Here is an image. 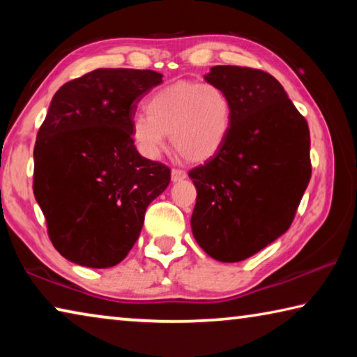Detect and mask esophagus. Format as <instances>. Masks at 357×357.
<instances>
[{
  "instance_id": "1",
  "label": "esophagus",
  "mask_w": 357,
  "mask_h": 357,
  "mask_svg": "<svg viewBox=\"0 0 357 357\" xmlns=\"http://www.w3.org/2000/svg\"><path fill=\"white\" fill-rule=\"evenodd\" d=\"M187 176V173L181 168H173L172 170V181L173 183H178V181H183Z\"/></svg>"
}]
</instances>
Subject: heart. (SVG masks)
Listing matches in <instances>:
<instances>
[{
	"mask_svg": "<svg viewBox=\"0 0 357 357\" xmlns=\"http://www.w3.org/2000/svg\"><path fill=\"white\" fill-rule=\"evenodd\" d=\"M144 113L132 119L130 135L137 149L157 159L167 135L187 160L203 162L225 143L233 107L228 94L211 82H176L157 89L144 102Z\"/></svg>",
	"mask_w": 357,
	"mask_h": 357,
	"instance_id": "obj_1",
	"label": "heart"
}]
</instances>
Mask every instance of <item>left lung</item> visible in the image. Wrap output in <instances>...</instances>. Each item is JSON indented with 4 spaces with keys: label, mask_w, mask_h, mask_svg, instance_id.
<instances>
[{
    "label": "left lung",
    "mask_w": 357,
    "mask_h": 357,
    "mask_svg": "<svg viewBox=\"0 0 357 357\" xmlns=\"http://www.w3.org/2000/svg\"><path fill=\"white\" fill-rule=\"evenodd\" d=\"M204 78L228 94L233 116L222 148L189 172L197 187L190 225L209 257L236 263L291 225L312 176L310 132L268 72L214 66Z\"/></svg>",
    "instance_id": "left-lung-1"
}]
</instances>
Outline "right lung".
Instances as JSON below:
<instances>
[{
    "label": "right lung",
    "mask_w": 357,
    "mask_h": 357,
    "mask_svg": "<svg viewBox=\"0 0 357 357\" xmlns=\"http://www.w3.org/2000/svg\"><path fill=\"white\" fill-rule=\"evenodd\" d=\"M160 83L154 70L96 69L53 96L36 138L33 190L69 261H123L149 203L170 184V168L142 157L130 135L137 104Z\"/></svg>",
    "instance_id": "right-lung-1"
}]
</instances>
